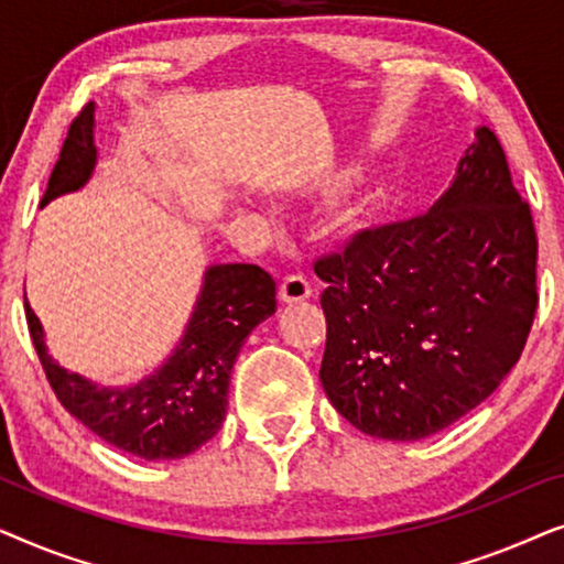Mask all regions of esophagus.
Here are the masks:
<instances>
[{
	"instance_id": "esophagus-1",
	"label": "esophagus",
	"mask_w": 564,
	"mask_h": 564,
	"mask_svg": "<svg viewBox=\"0 0 564 564\" xmlns=\"http://www.w3.org/2000/svg\"><path fill=\"white\" fill-rule=\"evenodd\" d=\"M311 295H313L311 282H307L305 276H300V274H292L280 284V300L284 305L303 303V300H307Z\"/></svg>"
}]
</instances>
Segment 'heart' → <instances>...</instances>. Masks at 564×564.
<instances>
[{
  "instance_id": "1",
  "label": "heart",
  "mask_w": 564,
  "mask_h": 564,
  "mask_svg": "<svg viewBox=\"0 0 564 564\" xmlns=\"http://www.w3.org/2000/svg\"><path fill=\"white\" fill-rule=\"evenodd\" d=\"M354 176L351 169L346 172L330 174L318 184V189L323 195H330V192H338ZM369 215H372V197H357L351 203H346L344 207H338L334 213V220H330V228L336 230L338 236H357L359 230H365V226L369 223Z\"/></svg>"
}]
</instances>
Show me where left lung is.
Masks as SVG:
<instances>
[{"instance_id": "8db88e82", "label": "left lung", "mask_w": 564, "mask_h": 564, "mask_svg": "<svg viewBox=\"0 0 564 564\" xmlns=\"http://www.w3.org/2000/svg\"><path fill=\"white\" fill-rule=\"evenodd\" d=\"M315 274L321 382L361 434L419 442L492 395L536 311V234L490 128L419 218L354 236Z\"/></svg>"}]
</instances>
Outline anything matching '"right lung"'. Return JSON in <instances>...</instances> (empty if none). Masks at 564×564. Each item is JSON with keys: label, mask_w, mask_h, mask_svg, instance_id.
<instances>
[{"label": "right lung", "mask_w": 564, "mask_h": 564, "mask_svg": "<svg viewBox=\"0 0 564 564\" xmlns=\"http://www.w3.org/2000/svg\"><path fill=\"white\" fill-rule=\"evenodd\" d=\"M97 169L95 105L72 122L53 166L43 205L82 189ZM276 311V284L257 264H213L172 354L135 384L107 388L68 372L48 354L43 323L25 297L37 359L61 405L107 444L135 457L182 459L218 434L226 421L230 369L246 338Z\"/></svg>", "instance_id": "add662e5"}]
</instances>
